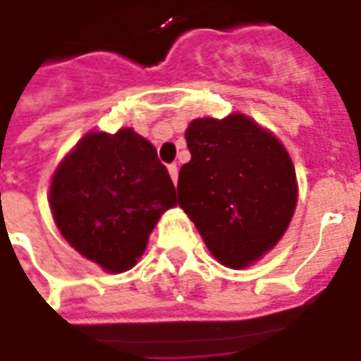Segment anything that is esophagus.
Segmentation results:
<instances>
[{
    "instance_id": "34e87169",
    "label": "esophagus",
    "mask_w": 361,
    "mask_h": 361,
    "mask_svg": "<svg viewBox=\"0 0 361 361\" xmlns=\"http://www.w3.org/2000/svg\"><path fill=\"white\" fill-rule=\"evenodd\" d=\"M168 172H170V178H172L173 183H178V164H170Z\"/></svg>"
}]
</instances>
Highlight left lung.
<instances>
[{
  "label": "left lung",
  "instance_id": "obj_1",
  "mask_svg": "<svg viewBox=\"0 0 361 361\" xmlns=\"http://www.w3.org/2000/svg\"><path fill=\"white\" fill-rule=\"evenodd\" d=\"M191 160L178 178V203L207 248L244 268L283 236L297 203L291 158L274 135L244 115L195 119L185 130Z\"/></svg>",
  "mask_w": 361,
  "mask_h": 361
}]
</instances>
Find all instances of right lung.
Returning <instances> with one entry per match:
<instances>
[{"mask_svg": "<svg viewBox=\"0 0 361 361\" xmlns=\"http://www.w3.org/2000/svg\"><path fill=\"white\" fill-rule=\"evenodd\" d=\"M176 188L156 148L133 128L90 133L62 160L50 183V209L68 244L119 274L142 256Z\"/></svg>", "mask_w": 361, "mask_h": 361, "instance_id": "add662e5", "label": "right lung"}]
</instances>
